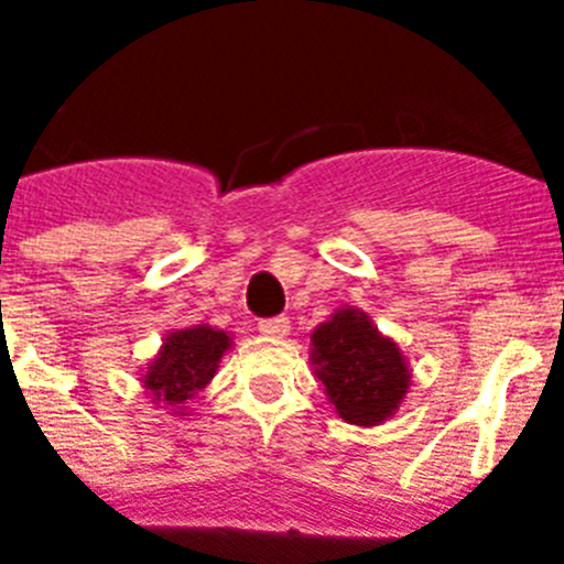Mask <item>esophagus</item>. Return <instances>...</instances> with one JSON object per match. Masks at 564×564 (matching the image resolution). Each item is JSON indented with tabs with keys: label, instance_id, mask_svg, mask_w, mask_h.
<instances>
[{
	"label": "esophagus",
	"instance_id": "esophagus-1",
	"mask_svg": "<svg viewBox=\"0 0 564 564\" xmlns=\"http://www.w3.org/2000/svg\"><path fill=\"white\" fill-rule=\"evenodd\" d=\"M288 330H291V322H288L285 316L262 318V322H259V333L268 338H285Z\"/></svg>",
	"mask_w": 564,
	"mask_h": 564
}]
</instances>
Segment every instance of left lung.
I'll return each instance as SVG.
<instances>
[{
  "mask_svg": "<svg viewBox=\"0 0 564 564\" xmlns=\"http://www.w3.org/2000/svg\"><path fill=\"white\" fill-rule=\"evenodd\" d=\"M311 367L336 415L356 426H378L395 415L412 387L410 361L395 338L350 305L311 333Z\"/></svg>",
  "mask_w": 564,
  "mask_h": 564,
  "instance_id": "1",
  "label": "left lung"
}]
</instances>
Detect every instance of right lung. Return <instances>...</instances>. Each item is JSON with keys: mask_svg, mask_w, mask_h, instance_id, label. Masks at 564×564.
Returning <instances> with one entry per match:
<instances>
[{"mask_svg": "<svg viewBox=\"0 0 564 564\" xmlns=\"http://www.w3.org/2000/svg\"><path fill=\"white\" fill-rule=\"evenodd\" d=\"M231 344V333L212 325H192L166 333L161 350L149 358L138 381L158 410H166L174 417L188 415L186 403L206 390V383H212Z\"/></svg>", "mask_w": 564, "mask_h": 564, "instance_id": "1", "label": "right lung"}]
</instances>
